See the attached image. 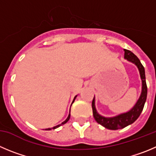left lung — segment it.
I'll use <instances>...</instances> for the list:
<instances>
[{
  "label": "left lung",
  "mask_w": 156,
  "mask_h": 156,
  "mask_svg": "<svg viewBox=\"0 0 156 156\" xmlns=\"http://www.w3.org/2000/svg\"><path fill=\"white\" fill-rule=\"evenodd\" d=\"M125 51V58L127 59L129 62H132L138 67L140 72V76L142 78V94H141L140 98L138 100L137 103L131 109L129 112L124 113V114H121L119 115L115 116L113 118H105L103 116L100 115L97 111H96L95 106H94V98H93L92 103H91V107H92L93 116L94 119L98 124L101 125L105 128L108 129H111V130H117V129H123L129 125L132 124L142 113L143 110L144 105H145V101L147 98V85L146 81H145V68L143 65L140 62L138 57L135 55H134L132 51L129 50L124 49Z\"/></svg>",
  "instance_id": "1"
}]
</instances>
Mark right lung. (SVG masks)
Wrapping results in <instances>:
<instances>
[{
	"instance_id": "1",
	"label": "right lung",
	"mask_w": 156,
	"mask_h": 156,
	"mask_svg": "<svg viewBox=\"0 0 156 156\" xmlns=\"http://www.w3.org/2000/svg\"><path fill=\"white\" fill-rule=\"evenodd\" d=\"M75 98H76V96H75V98H74V100H73V101H72V103L74 102V101H75ZM70 116H71V115H68V118H67V119L65 121V122H63L62 123V124H60V125H58V126H55V127H53L52 128V129H45V130H51V129H56V128H58V127H59V126H62V125H64V124H65V123H66L67 122H68V120H69V119H70Z\"/></svg>"
}]
</instances>
